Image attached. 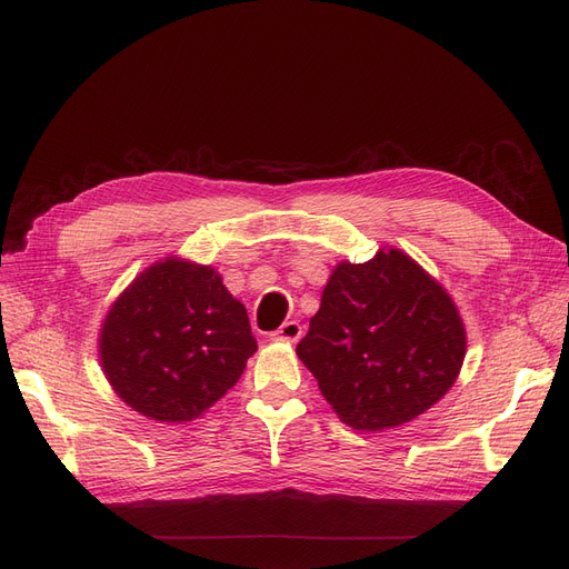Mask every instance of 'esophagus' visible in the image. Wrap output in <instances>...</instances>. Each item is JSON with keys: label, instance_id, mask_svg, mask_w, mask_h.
<instances>
[{"label": "esophagus", "instance_id": "34e87169", "mask_svg": "<svg viewBox=\"0 0 569 569\" xmlns=\"http://www.w3.org/2000/svg\"><path fill=\"white\" fill-rule=\"evenodd\" d=\"M269 338L279 342H298L302 338V326L298 321H286L279 330H273Z\"/></svg>", "mask_w": 569, "mask_h": 569}]
</instances>
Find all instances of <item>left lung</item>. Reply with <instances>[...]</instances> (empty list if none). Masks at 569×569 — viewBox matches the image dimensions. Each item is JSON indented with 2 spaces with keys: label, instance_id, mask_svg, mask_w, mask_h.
Listing matches in <instances>:
<instances>
[{
  "label": "left lung",
  "instance_id": "8db88e82",
  "mask_svg": "<svg viewBox=\"0 0 569 569\" xmlns=\"http://www.w3.org/2000/svg\"><path fill=\"white\" fill-rule=\"evenodd\" d=\"M296 351L342 422L375 433L412 422L450 391L467 330L427 269L380 248L363 264L332 269Z\"/></svg>",
  "mask_w": 569,
  "mask_h": 569
}]
</instances>
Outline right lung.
Returning <instances> with one entry per match:
<instances>
[{"instance_id": "right-lung-1", "label": "right lung", "mask_w": 569, "mask_h": 569, "mask_svg": "<svg viewBox=\"0 0 569 569\" xmlns=\"http://www.w3.org/2000/svg\"><path fill=\"white\" fill-rule=\"evenodd\" d=\"M258 351L246 307L218 269L168 256L112 302L98 338L100 368L121 401L157 422L201 417L239 382Z\"/></svg>"}]
</instances>
